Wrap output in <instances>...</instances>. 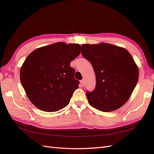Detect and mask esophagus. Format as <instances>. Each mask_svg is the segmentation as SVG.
Instances as JSON below:
<instances>
[{
	"mask_svg": "<svg viewBox=\"0 0 154 154\" xmlns=\"http://www.w3.org/2000/svg\"><path fill=\"white\" fill-rule=\"evenodd\" d=\"M80 83H81V85H82V86H84V85H85V82H84V80H81V82H80Z\"/></svg>",
	"mask_w": 154,
	"mask_h": 154,
	"instance_id": "obj_1",
	"label": "esophagus"
}]
</instances>
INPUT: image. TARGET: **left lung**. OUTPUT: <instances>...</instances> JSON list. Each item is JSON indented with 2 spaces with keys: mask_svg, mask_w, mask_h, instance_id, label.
<instances>
[{
  "mask_svg": "<svg viewBox=\"0 0 154 154\" xmlns=\"http://www.w3.org/2000/svg\"><path fill=\"white\" fill-rule=\"evenodd\" d=\"M82 54L96 74L92 92L87 91L89 104L102 112L117 110L128 101L138 81L139 69L124 48L107 43L83 44Z\"/></svg>",
  "mask_w": 154,
  "mask_h": 154,
  "instance_id": "left-lung-1",
  "label": "left lung"
}]
</instances>
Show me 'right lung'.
Instances as JSON below:
<instances>
[{
	"label": "right lung",
	"mask_w": 154,
	"mask_h": 154,
	"mask_svg": "<svg viewBox=\"0 0 154 154\" xmlns=\"http://www.w3.org/2000/svg\"><path fill=\"white\" fill-rule=\"evenodd\" d=\"M80 50L77 44L57 42L36 49L27 57L20 69V82L37 108L56 112L69 104L80 83L70 63Z\"/></svg>",
	"instance_id": "right-lung-1"
}]
</instances>
